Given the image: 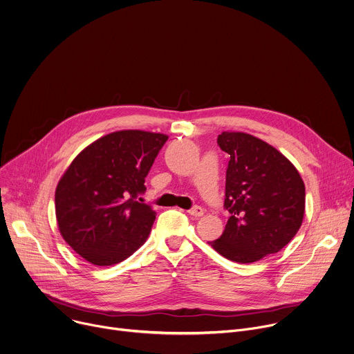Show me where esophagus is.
I'll list each match as a JSON object with an SVG mask.
<instances>
[{
	"instance_id": "1",
	"label": "esophagus",
	"mask_w": 354,
	"mask_h": 354,
	"mask_svg": "<svg viewBox=\"0 0 354 354\" xmlns=\"http://www.w3.org/2000/svg\"><path fill=\"white\" fill-rule=\"evenodd\" d=\"M190 215H193V216H201L203 214H204V209L201 208V207H198V205H196V207H193V208H190L189 211H187Z\"/></svg>"
}]
</instances>
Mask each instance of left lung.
Instances as JSON below:
<instances>
[{
    "label": "left lung",
    "mask_w": 354,
    "mask_h": 354,
    "mask_svg": "<svg viewBox=\"0 0 354 354\" xmlns=\"http://www.w3.org/2000/svg\"><path fill=\"white\" fill-rule=\"evenodd\" d=\"M218 145L230 156L223 205L230 218L209 244L229 261L252 263L279 252L298 233L305 183L287 157L252 135L222 132Z\"/></svg>",
    "instance_id": "obj_1"
}]
</instances>
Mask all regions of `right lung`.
I'll return each instance as SVG.
<instances>
[{
  "instance_id": "add662e5",
  "label": "right lung",
  "mask_w": 354,
  "mask_h": 354,
  "mask_svg": "<svg viewBox=\"0 0 354 354\" xmlns=\"http://www.w3.org/2000/svg\"><path fill=\"white\" fill-rule=\"evenodd\" d=\"M167 135L129 129L85 147L55 192L57 226L85 261L110 266L125 261L147 240L156 219L151 205L136 201Z\"/></svg>"
}]
</instances>
